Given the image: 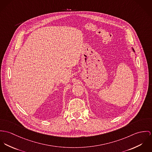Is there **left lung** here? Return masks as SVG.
I'll return each mask as SVG.
<instances>
[{
    "instance_id": "1",
    "label": "left lung",
    "mask_w": 152,
    "mask_h": 152,
    "mask_svg": "<svg viewBox=\"0 0 152 152\" xmlns=\"http://www.w3.org/2000/svg\"><path fill=\"white\" fill-rule=\"evenodd\" d=\"M133 50H134V49H133Z\"/></svg>"
}]
</instances>
